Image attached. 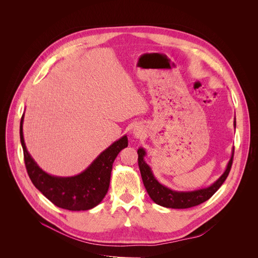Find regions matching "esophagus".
<instances>
[{
	"instance_id": "obj_1",
	"label": "esophagus",
	"mask_w": 258,
	"mask_h": 258,
	"mask_svg": "<svg viewBox=\"0 0 258 258\" xmlns=\"http://www.w3.org/2000/svg\"><path fill=\"white\" fill-rule=\"evenodd\" d=\"M135 134H136V135H138V133H135Z\"/></svg>"
}]
</instances>
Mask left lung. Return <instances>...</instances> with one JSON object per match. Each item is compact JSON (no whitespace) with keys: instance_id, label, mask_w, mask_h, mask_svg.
Instances as JSON below:
<instances>
[{"instance_id":"1","label":"left lung","mask_w":258,"mask_h":258,"mask_svg":"<svg viewBox=\"0 0 258 258\" xmlns=\"http://www.w3.org/2000/svg\"><path fill=\"white\" fill-rule=\"evenodd\" d=\"M234 126L236 127V120L234 121ZM138 155H139L138 163H139L142 179L150 198L156 204L163 207L174 208V209H185V208L197 206L207 201L220 188V186L223 185L224 181L226 180V178L230 173V170L233 164L234 149H233L232 157L222 176H220L216 181H214L208 188L189 191V192L173 191L161 185V183L155 178L154 174L152 173L150 166L145 162L144 156L146 155V152L143 148H140L138 150Z\"/></svg>"}]
</instances>
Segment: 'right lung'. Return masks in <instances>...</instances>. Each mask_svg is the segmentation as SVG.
Segmentation results:
<instances>
[{"label": "right lung", "instance_id": "1", "mask_svg": "<svg viewBox=\"0 0 258 258\" xmlns=\"http://www.w3.org/2000/svg\"><path fill=\"white\" fill-rule=\"evenodd\" d=\"M23 118L24 114L20 121V142L25 167L34 187L53 204L63 209L81 211L97 206L109 189L116 156L127 147L126 136L110 145L82 173L68 177L54 176L44 171L28 153L22 132Z\"/></svg>", "mask_w": 258, "mask_h": 258}]
</instances>
